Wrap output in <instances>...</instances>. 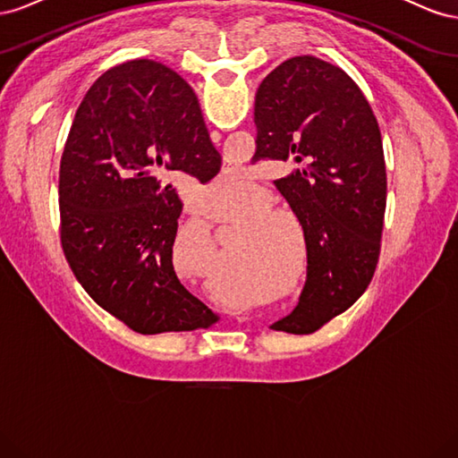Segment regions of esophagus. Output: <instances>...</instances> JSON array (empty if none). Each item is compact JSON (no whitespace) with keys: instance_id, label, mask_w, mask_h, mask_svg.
<instances>
[{"instance_id":"esophagus-1","label":"esophagus","mask_w":458,"mask_h":458,"mask_svg":"<svg viewBox=\"0 0 458 458\" xmlns=\"http://www.w3.org/2000/svg\"><path fill=\"white\" fill-rule=\"evenodd\" d=\"M210 137H212V141H214V143H219V140H221V133H219V131H212V133H210Z\"/></svg>"}]
</instances>
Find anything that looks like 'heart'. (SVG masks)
<instances>
[{
	"instance_id": "obj_1",
	"label": "heart",
	"mask_w": 458,
	"mask_h": 458,
	"mask_svg": "<svg viewBox=\"0 0 458 458\" xmlns=\"http://www.w3.org/2000/svg\"><path fill=\"white\" fill-rule=\"evenodd\" d=\"M233 191H234V177H229V179L219 177L217 182H216V185L210 191H208V197L217 199V202L224 206V204H227V199H229V195H231ZM210 290H212V294L216 298H219V300H233L231 293H229L227 286L224 283H214L210 286Z\"/></svg>"
}]
</instances>
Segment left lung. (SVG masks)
<instances>
[{
  "label": "left lung",
  "mask_w": 458,
  "mask_h": 458,
  "mask_svg": "<svg viewBox=\"0 0 458 458\" xmlns=\"http://www.w3.org/2000/svg\"><path fill=\"white\" fill-rule=\"evenodd\" d=\"M254 122V164L306 165L273 182L303 227L308 281L294 311L271 328L311 335L352 308L377 271L387 195L380 128L355 81L313 55L266 76Z\"/></svg>",
  "instance_id": "8db88e82"
}]
</instances>
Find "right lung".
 Here are the masks:
<instances>
[{"instance_id":"1","label":"right lung","mask_w":458,"mask_h":458,"mask_svg":"<svg viewBox=\"0 0 458 458\" xmlns=\"http://www.w3.org/2000/svg\"><path fill=\"white\" fill-rule=\"evenodd\" d=\"M219 168L195 91L162 63L110 68L76 110L59 170L63 252L81 288L140 335L219 321L174 271L183 202L170 183H208Z\"/></svg>"}]
</instances>
